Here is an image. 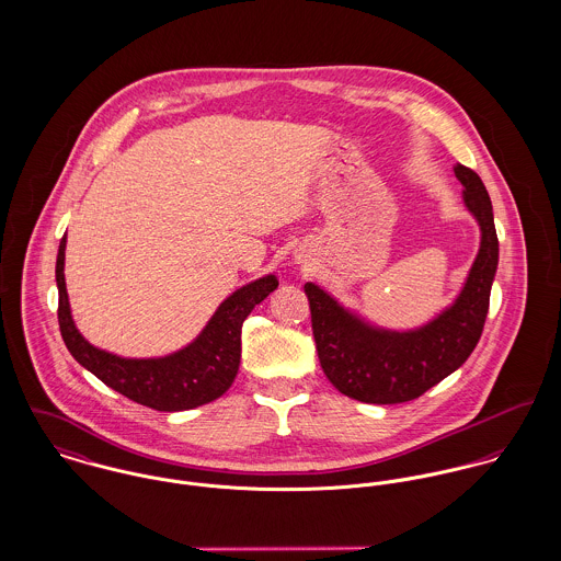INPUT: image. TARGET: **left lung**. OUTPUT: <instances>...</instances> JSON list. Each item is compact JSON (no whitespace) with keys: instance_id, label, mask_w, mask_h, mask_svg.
Instances as JSON below:
<instances>
[{"instance_id":"left-lung-1","label":"left lung","mask_w":561,"mask_h":561,"mask_svg":"<svg viewBox=\"0 0 561 561\" xmlns=\"http://www.w3.org/2000/svg\"><path fill=\"white\" fill-rule=\"evenodd\" d=\"M462 198L480 225V252L456 302L414 330H387L343 309L316 283L305 291L321 369L336 391L365 403L416 400L471 356L488 316L490 287L499 263L492 203L478 172L454 168Z\"/></svg>"}]
</instances>
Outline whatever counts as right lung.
I'll list each match as a JSON object with an SVG mask.
<instances>
[{"mask_svg": "<svg viewBox=\"0 0 561 561\" xmlns=\"http://www.w3.org/2000/svg\"><path fill=\"white\" fill-rule=\"evenodd\" d=\"M65 248L67 236L60 241L56 261L58 321L62 339L81 367L121 396L161 412L192 410L229 391L240 369L241 323L278 287L274 274L252 280L229 296L183 350L161 358H123L90 345L76 328L65 283Z\"/></svg>", "mask_w": 561, "mask_h": 561, "instance_id": "right-lung-1", "label": "right lung"}]
</instances>
